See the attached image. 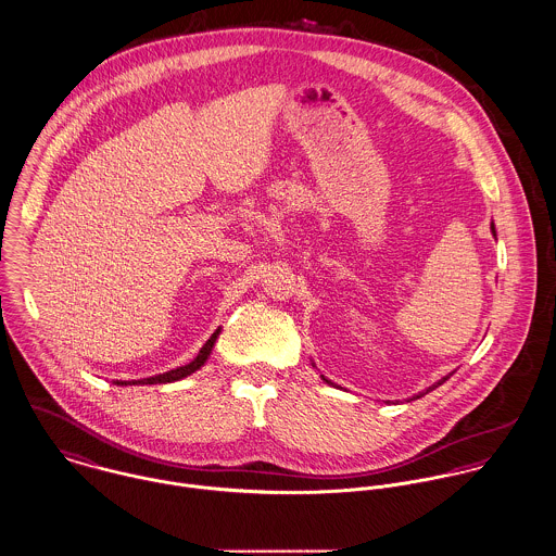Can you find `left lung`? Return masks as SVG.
I'll list each match as a JSON object with an SVG mask.
<instances>
[{
  "label": "left lung",
  "mask_w": 556,
  "mask_h": 556,
  "mask_svg": "<svg viewBox=\"0 0 556 556\" xmlns=\"http://www.w3.org/2000/svg\"><path fill=\"white\" fill-rule=\"evenodd\" d=\"M491 230H493V237H496V232H494V224H491ZM450 375H452V372H450ZM450 375H445V377H441V379H439V381H437V383H432L431 388H427V392H420V394H416V396H414V399H420V396H425V394H429V392H431V390H434V388H437V386H441V383H443V381H445V379H450ZM321 379H324V381H326V383H330V386H332V381H330V379H326V377H324V375H321ZM414 399H412V401H414Z\"/></svg>",
  "instance_id": "8db88e82"
}]
</instances>
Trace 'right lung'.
Listing matches in <instances>:
<instances>
[{"label":"right lung","mask_w":556,"mask_h":556,"mask_svg":"<svg viewBox=\"0 0 556 556\" xmlns=\"http://www.w3.org/2000/svg\"><path fill=\"white\" fill-rule=\"evenodd\" d=\"M219 332H222V328H217L213 334H211V339L200 348V352H198V356L186 365V367H177V369L168 370V372H160V375H155V377H147V379H134V381H115L117 386H131V383H170V381H179V379H184L187 375H191V372H195V370L200 369L206 361H208V356H211V352H213V345H215V341H217V337H219Z\"/></svg>","instance_id":"obj_1"}]
</instances>
